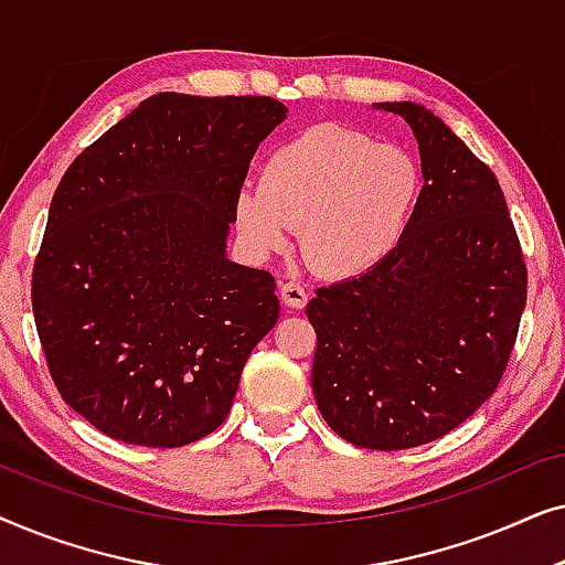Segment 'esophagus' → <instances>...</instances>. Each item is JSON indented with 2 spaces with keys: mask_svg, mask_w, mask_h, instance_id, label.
<instances>
[{
  "mask_svg": "<svg viewBox=\"0 0 565 565\" xmlns=\"http://www.w3.org/2000/svg\"><path fill=\"white\" fill-rule=\"evenodd\" d=\"M280 298L288 308H303L308 303V290L298 280H288L280 285Z\"/></svg>",
  "mask_w": 565,
  "mask_h": 565,
  "instance_id": "obj_1",
  "label": "esophagus"
}]
</instances>
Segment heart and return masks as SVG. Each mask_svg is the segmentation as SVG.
I'll list each match as a JSON object with an SVG mask.
<instances>
[{
    "label": "heart",
    "mask_w": 565,
    "mask_h": 565,
    "mask_svg": "<svg viewBox=\"0 0 565 565\" xmlns=\"http://www.w3.org/2000/svg\"><path fill=\"white\" fill-rule=\"evenodd\" d=\"M422 169L401 146L321 122L269 153L262 182L236 195V223L254 252L288 246L303 228V254L321 275L358 277L404 242L422 198Z\"/></svg>",
    "instance_id": "obj_1"
}]
</instances>
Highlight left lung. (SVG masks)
I'll use <instances>...</instances> for the list:
<instances>
[{"label": "left lung", "instance_id": "left-lung-1", "mask_svg": "<svg viewBox=\"0 0 565 565\" xmlns=\"http://www.w3.org/2000/svg\"><path fill=\"white\" fill-rule=\"evenodd\" d=\"M408 122L424 188L398 249L316 290L313 396L367 450L445 437L497 391L527 300V267L497 177L435 113L375 103Z\"/></svg>", "mask_w": 565, "mask_h": 565}]
</instances>
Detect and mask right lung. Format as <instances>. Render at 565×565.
Wrapping results in <instances>:
<instances>
[{"label": "right lung", "mask_w": 565, "mask_h": 565, "mask_svg": "<svg viewBox=\"0 0 565 565\" xmlns=\"http://www.w3.org/2000/svg\"><path fill=\"white\" fill-rule=\"evenodd\" d=\"M273 97L161 92L87 146L51 200L33 313L61 398L103 435L182 447L226 419L277 323L275 277L226 257Z\"/></svg>", "instance_id": "add662e5"}]
</instances>
